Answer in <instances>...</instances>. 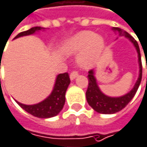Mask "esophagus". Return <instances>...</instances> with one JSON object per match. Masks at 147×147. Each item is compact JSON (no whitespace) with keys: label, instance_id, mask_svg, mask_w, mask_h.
<instances>
[{"label":"esophagus","instance_id":"obj_1","mask_svg":"<svg viewBox=\"0 0 147 147\" xmlns=\"http://www.w3.org/2000/svg\"><path fill=\"white\" fill-rule=\"evenodd\" d=\"M78 75H79V73H78L77 71H73V72L70 74V79H71V80H74Z\"/></svg>","mask_w":147,"mask_h":147}]
</instances>
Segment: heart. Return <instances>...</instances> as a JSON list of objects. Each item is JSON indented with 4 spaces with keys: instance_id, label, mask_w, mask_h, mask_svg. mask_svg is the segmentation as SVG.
<instances>
[{
    "instance_id": "heart-1",
    "label": "heart",
    "mask_w": 147,
    "mask_h": 147,
    "mask_svg": "<svg viewBox=\"0 0 147 147\" xmlns=\"http://www.w3.org/2000/svg\"><path fill=\"white\" fill-rule=\"evenodd\" d=\"M104 49V38L90 31L76 33L67 38L62 45V50L67 55L80 52L77 55V61L85 69H89L96 64Z\"/></svg>"
}]
</instances>
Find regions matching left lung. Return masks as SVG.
<instances>
[{"instance_id":"obj_1","label":"left lung","mask_w":147,"mask_h":147,"mask_svg":"<svg viewBox=\"0 0 147 147\" xmlns=\"http://www.w3.org/2000/svg\"><path fill=\"white\" fill-rule=\"evenodd\" d=\"M114 31H116L119 33L120 37H125L128 38L131 42L134 45L137 53H138V58H139V66H140V74L139 78L134 86V88L127 94L121 97L118 98H111L105 95L99 89L98 84H97V80L94 76V71L90 70L88 72V87L87 91L86 92V100L89 105L98 113L101 114H114L116 113L120 110H121L123 108H125L127 104L132 100V98L134 97L140 84L141 82V78H142V64H141V56H140V47L137 42V41L132 37L130 34H128L127 32L124 30L118 28V27H113ZM147 68V64H146Z\"/></svg>"}]
</instances>
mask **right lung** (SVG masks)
<instances>
[{
    "instance_id": "obj_1",
    "label": "right lung",
    "mask_w": 147,
    "mask_h": 147,
    "mask_svg": "<svg viewBox=\"0 0 147 147\" xmlns=\"http://www.w3.org/2000/svg\"><path fill=\"white\" fill-rule=\"evenodd\" d=\"M43 29L44 28L40 26H35L28 31L19 33L14 38L32 35L34 34L36 32H39ZM69 84H70V79L68 74L67 73L60 74L56 77L55 86L52 92L43 101L32 105H26L20 102L17 101L16 102L23 110H25L29 114L38 118H49V117L55 116L62 110L65 105V94Z\"/></svg>"
}]
</instances>
